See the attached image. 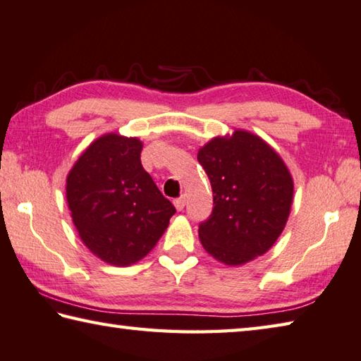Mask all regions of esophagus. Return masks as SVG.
<instances>
[{"instance_id": "esophagus-1", "label": "esophagus", "mask_w": 361, "mask_h": 361, "mask_svg": "<svg viewBox=\"0 0 361 361\" xmlns=\"http://www.w3.org/2000/svg\"><path fill=\"white\" fill-rule=\"evenodd\" d=\"M173 205H175L176 209H178V212H181V209L185 208V205H186V197H185V195H181V197L175 199L173 200Z\"/></svg>"}]
</instances>
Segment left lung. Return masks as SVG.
Masks as SVG:
<instances>
[{"label": "left lung", "mask_w": 361, "mask_h": 361, "mask_svg": "<svg viewBox=\"0 0 361 361\" xmlns=\"http://www.w3.org/2000/svg\"><path fill=\"white\" fill-rule=\"evenodd\" d=\"M213 189V212L200 222L205 251L237 267L265 254L283 233L293 202L284 161L259 135L237 129L197 153Z\"/></svg>", "instance_id": "1"}]
</instances>
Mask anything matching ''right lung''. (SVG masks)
I'll list each match as a JSON object with an SVG mask.
<instances>
[{"instance_id":"add662e5","label":"right lung","mask_w":361,"mask_h":361,"mask_svg":"<svg viewBox=\"0 0 361 361\" xmlns=\"http://www.w3.org/2000/svg\"><path fill=\"white\" fill-rule=\"evenodd\" d=\"M137 137L106 134L85 149L66 180L78 237L110 265L128 267L152 251L175 207L140 162Z\"/></svg>"}]
</instances>
